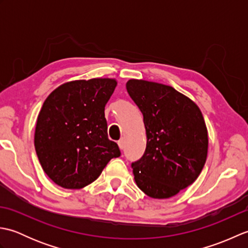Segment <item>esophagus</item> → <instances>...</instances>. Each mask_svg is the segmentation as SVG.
<instances>
[{"mask_svg":"<svg viewBox=\"0 0 248 248\" xmlns=\"http://www.w3.org/2000/svg\"><path fill=\"white\" fill-rule=\"evenodd\" d=\"M118 146H119V148H120L121 150H123V149L124 148V140L123 139L118 140Z\"/></svg>","mask_w":248,"mask_h":248,"instance_id":"1","label":"esophagus"}]
</instances>
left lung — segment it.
Instances as JSON below:
<instances>
[{
    "instance_id": "8db88e82",
    "label": "left lung",
    "mask_w": 248,
    "mask_h": 248,
    "mask_svg": "<svg viewBox=\"0 0 248 248\" xmlns=\"http://www.w3.org/2000/svg\"><path fill=\"white\" fill-rule=\"evenodd\" d=\"M129 96L144 116L146 150L133 162L134 180L149 197L175 196L196 180L208 154V131L199 108L171 86L129 80Z\"/></svg>"
}]
</instances>
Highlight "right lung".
I'll return each instance as SVG.
<instances>
[{
	"label": "right lung",
	"mask_w": 248,
	"mask_h": 248,
	"mask_svg": "<svg viewBox=\"0 0 248 248\" xmlns=\"http://www.w3.org/2000/svg\"><path fill=\"white\" fill-rule=\"evenodd\" d=\"M117 82L92 78L62 84L46 99L37 118L35 150L44 171L57 186L82 188L93 182L118 145L108 138L104 108Z\"/></svg>",
	"instance_id": "right-lung-1"
}]
</instances>
